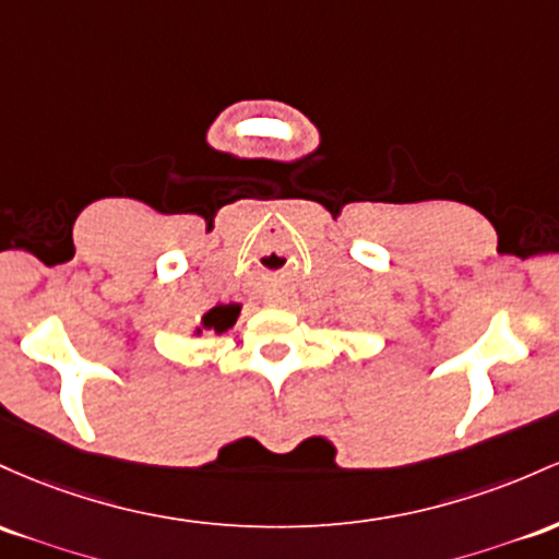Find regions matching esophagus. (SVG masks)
<instances>
[{
  "mask_svg": "<svg viewBox=\"0 0 559 559\" xmlns=\"http://www.w3.org/2000/svg\"><path fill=\"white\" fill-rule=\"evenodd\" d=\"M269 304H272V300H269Z\"/></svg>",
  "mask_w": 559,
  "mask_h": 559,
  "instance_id": "obj_1",
  "label": "esophagus"
}]
</instances>
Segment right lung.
Wrapping results in <instances>:
<instances>
[{
  "label": "right lung",
  "instance_id": "right-lung-1",
  "mask_svg": "<svg viewBox=\"0 0 559 559\" xmlns=\"http://www.w3.org/2000/svg\"><path fill=\"white\" fill-rule=\"evenodd\" d=\"M237 311H240L237 306H216V309H211L209 313H205L203 324L205 328H213L216 332H224L235 324Z\"/></svg>",
  "mask_w": 559,
  "mask_h": 559
}]
</instances>
